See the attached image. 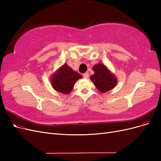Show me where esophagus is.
<instances>
[{
	"label": "esophagus",
	"instance_id": "1",
	"mask_svg": "<svg viewBox=\"0 0 161 161\" xmlns=\"http://www.w3.org/2000/svg\"><path fill=\"white\" fill-rule=\"evenodd\" d=\"M83 77L85 78V79H87L89 77V73L88 72H85L83 74Z\"/></svg>",
	"mask_w": 161,
	"mask_h": 161
}]
</instances>
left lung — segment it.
<instances>
[{"label": "left lung", "instance_id": "obj_1", "mask_svg": "<svg viewBox=\"0 0 161 161\" xmlns=\"http://www.w3.org/2000/svg\"><path fill=\"white\" fill-rule=\"evenodd\" d=\"M95 74L90 79L93 84L101 92H105L113 89L116 86L117 79L111 71L103 64L99 63L92 67Z\"/></svg>", "mask_w": 161, "mask_h": 161}]
</instances>
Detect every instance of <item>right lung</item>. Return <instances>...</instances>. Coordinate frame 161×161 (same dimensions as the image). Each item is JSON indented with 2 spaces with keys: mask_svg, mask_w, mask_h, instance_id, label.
<instances>
[{
  "mask_svg": "<svg viewBox=\"0 0 161 161\" xmlns=\"http://www.w3.org/2000/svg\"><path fill=\"white\" fill-rule=\"evenodd\" d=\"M82 76L73 70L66 64L62 65L51 76V84L56 91L63 94H69L75 82Z\"/></svg>",
  "mask_w": 161,
  "mask_h": 161,
  "instance_id": "right-lung-1",
  "label": "right lung"
}]
</instances>
